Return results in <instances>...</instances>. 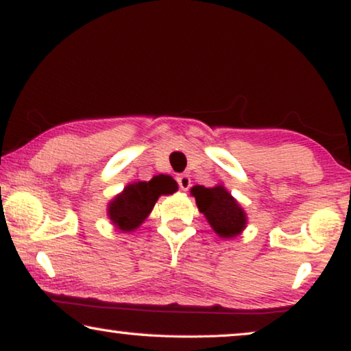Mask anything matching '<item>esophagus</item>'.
<instances>
[{
    "label": "esophagus",
    "mask_w": 351,
    "mask_h": 351,
    "mask_svg": "<svg viewBox=\"0 0 351 351\" xmlns=\"http://www.w3.org/2000/svg\"><path fill=\"white\" fill-rule=\"evenodd\" d=\"M177 184H179V186H180V190H184V191H186L191 186V179H190V176H186V174H180V176H177Z\"/></svg>",
    "instance_id": "esophagus-1"
}]
</instances>
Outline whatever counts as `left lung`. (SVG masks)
I'll return each instance as SVG.
<instances>
[{"label": "left lung", "mask_w": 351, "mask_h": 351, "mask_svg": "<svg viewBox=\"0 0 351 351\" xmlns=\"http://www.w3.org/2000/svg\"><path fill=\"white\" fill-rule=\"evenodd\" d=\"M198 209L206 215L214 232L222 238H233L246 227V214L222 185L206 189L195 185L191 189Z\"/></svg>", "instance_id": "8db88e82"}]
</instances>
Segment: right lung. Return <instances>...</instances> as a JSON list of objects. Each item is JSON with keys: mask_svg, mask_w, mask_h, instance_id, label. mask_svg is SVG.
Returning <instances> with one entry per match:
<instances>
[{"mask_svg": "<svg viewBox=\"0 0 351 351\" xmlns=\"http://www.w3.org/2000/svg\"><path fill=\"white\" fill-rule=\"evenodd\" d=\"M177 190L176 180L169 176H155L150 182H136L128 185L108 206L112 222L123 232H132L141 225L161 195Z\"/></svg>", "mask_w": 351, "mask_h": 351, "instance_id": "right-lung-1", "label": "right lung"}]
</instances>
